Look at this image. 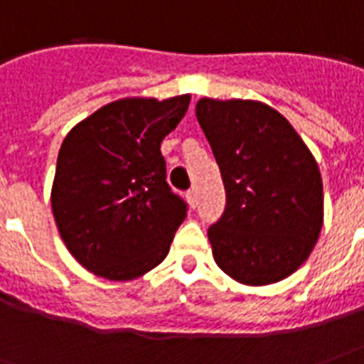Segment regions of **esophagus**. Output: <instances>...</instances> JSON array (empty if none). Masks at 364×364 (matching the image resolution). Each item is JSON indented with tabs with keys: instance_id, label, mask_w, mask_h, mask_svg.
Segmentation results:
<instances>
[{
	"instance_id": "1",
	"label": "esophagus",
	"mask_w": 364,
	"mask_h": 364,
	"mask_svg": "<svg viewBox=\"0 0 364 364\" xmlns=\"http://www.w3.org/2000/svg\"><path fill=\"white\" fill-rule=\"evenodd\" d=\"M185 197H187V203H189L191 208H195V206L198 205V195L195 189L187 191V195H185Z\"/></svg>"
}]
</instances>
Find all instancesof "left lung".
<instances>
[{
	"label": "left lung",
	"mask_w": 364,
	"mask_h": 364,
	"mask_svg": "<svg viewBox=\"0 0 364 364\" xmlns=\"http://www.w3.org/2000/svg\"><path fill=\"white\" fill-rule=\"evenodd\" d=\"M197 119L226 189V208L208 228L216 265L252 287L287 279L320 236L316 159L289 120L259 101L205 97Z\"/></svg>",
	"instance_id": "1"
}]
</instances>
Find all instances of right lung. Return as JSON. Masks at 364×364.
Returning a JSON list of instances; mask_svg holds the SVG:
<instances>
[{
	"mask_svg": "<svg viewBox=\"0 0 364 364\" xmlns=\"http://www.w3.org/2000/svg\"><path fill=\"white\" fill-rule=\"evenodd\" d=\"M189 101L120 99L64 138L52 213L70 253L97 277L132 281L166 259L187 203L167 185L159 146Z\"/></svg>",
	"mask_w": 364,
	"mask_h": 364,
	"instance_id": "obj_1",
	"label": "right lung"
}]
</instances>
